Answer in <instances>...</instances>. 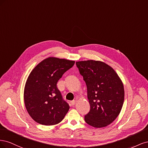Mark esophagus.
<instances>
[{
    "mask_svg": "<svg viewBox=\"0 0 148 148\" xmlns=\"http://www.w3.org/2000/svg\"><path fill=\"white\" fill-rule=\"evenodd\" d=\"M70 104H71V106H74V105L75 104V101H71L70 102Z\"/></svg>",
    "mask_w": 148,
    "mask_h": 148,
    "instance_id": "esophagus-1",
    "label": "esophagus"
}]
</instances>
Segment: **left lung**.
Wrapping results in <instances>:
<instances>
[{
	"mask_svg": "<svg viewBox=\"0 0 148 148\" xmlns=\"http://www.w3.org/2000/svg\"><path fill=\"white\" fill-rule=\"evenodd\" d=\"M87 86L90 110L84 116L88 125L105 127L118 117L124 101L122 80L111 66L96 60L76 62Z\"/></svg>",
	"mask_w": 148,
	"mask_h": 148,
	"instance_id": "8db88e82",
	"label": "left lung"
}]
</instances>
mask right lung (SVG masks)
<instances>
[{"label": "right lung", "mask_w": 148, "mask_h": 148, "mask_svg": "<svg viewBox=\"0 0 148 148\" xmlns=\"http://www.w3.org/2000/svg\"><path fill=\"white\" fill-rule=\"evenodd\" d=\"M74 64L75 61L49 57L31 71L25 84L24 101L35 122L53 125L64 119L70 106L64 100L57 83Z\"/></svg>", "instance_id": "1"}]
</instances>
